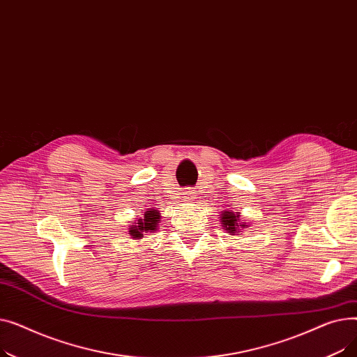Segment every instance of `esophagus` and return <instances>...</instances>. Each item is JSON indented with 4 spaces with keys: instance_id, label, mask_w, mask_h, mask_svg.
Here are the masks:
<instances>
[{
    "instance_id": "esophagus-1",
    "label": "esophagus",
    "mask_w": 357,
    "mask_h": 357,
    "mask_svg": "<svg viewBox=\"0 0 357 357\" xmlns=\"http://www.w3.org/2000/svg\"><path fill=\"white\" fill-rule=\"evenodd\" d=\"M183 197H185V199L186 201H194L195 199V191H192V190H186L185 192H183Z\"/></svg>"
}]
</instances>
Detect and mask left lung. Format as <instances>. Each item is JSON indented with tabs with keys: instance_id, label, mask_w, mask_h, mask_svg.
Segmentation results:
<instances>
[{
	"instance_id": "8db88e82",
	"label": "left lung",
	"mask_w": 357,
	"mask_h": 357,
	"mask_svg": "<svg viewBox=\"0 0 357 357\" xmlns=\"http://www.w3.org/2000/svg\"><path fill=\"white\" fill-rule=\"evenodd\" d=\"M222 227L231 236L238 234L243 229H248L249 224L246 221H240V213H233L230 210H224L220 215Z\"/></svg>"
}]
</instances>
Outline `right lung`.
Wrapping results in <instances>:
<instances>
[{
    "label": "right lung",
    "mask_w": 357,
    "mask_h": 357,
    "mask_svg": "<svg viewBox=\"0 0 357 357\" xmlns=\"http://www.w3.org/2000/svg\"><path fill=\"white\" fill-rule=\"evenodd\" d=\"M160 214L158 210H146L143 214V218L136 220V222L128 226V236L133 240H139L144 236V233L156 231L159 227Z\"/></svg>",
    "instance_id": "add662e5"
}]
</instances>
